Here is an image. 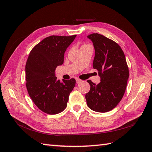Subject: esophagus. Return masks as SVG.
Wrapping results in <instances>:
<instances>
[{
	"label": "esophagus",
	"instance_id": "34e87169",
	"mask_svg": "<svg viewBox=\"0 0 152 152\" xmlns=\"http://www.w3.org/2000/svg\"><path fill=\"white\" fill-rule=\"evenodd\" d=\"M76 83H80V82H82V80H80V79H78V78H77V79L76 80Z\"/></svg>",
	"mask_w": 152,
	"mask_h": 152
}]
</instances>
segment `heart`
I'll return each instance as SVG.
<instances>
[{
  "mask_svg": "<svg viewBox=\"0 0 152 152\" xmlns=\"http://www.w3.org/2000/svg\"><path fill=\"white\" fill-rule=\"evenodd\" d=\"M87 46V44H83V46Z\"/></svg>",
  "mask_w": 152,
  "mask_h": 152,
  "instance_id": "obj_1",
  "label": "heart"
}]
</instances>
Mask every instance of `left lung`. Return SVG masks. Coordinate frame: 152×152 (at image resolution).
I'll use <instances>...</instances> for the list:
<instances>
[{
  "instance_id": "8db88e82",
  "label": "left lung",
  "mask_w": 152,
  "mask_h": 152,
  "mask_svg": "<svg viewBox=\"0 0 152 152\" xmlns=\"http://www.w3.org/2000/svg\"><path fill=\"white\" fill-rule=\"evenodd\" d=\"M88 38L94 46L93 69L98 70L101 82L96 85L88 80L89 91L86 99L88 107L98 112L114 109L124 96L129 75L125 54L121 47L102 34L93 33Z\"/></svg>"
}]
</instances>
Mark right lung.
Instances as JSON below:
<instances>
[{
    "label": "right lung",
    "mask_w": 152,
    "mask_h": 152,
    "mask_svg": "<svg viewBox=\"0 0 152 152\" xmlns=\"http://www.w3.org/2000/svg\"><path fill=\"white\" fill-rule=\"evenodd\" d=\"M76 37L53 35L46 37L28 55L25 65L27 91L34 104L46 114L63 112L75 86V79L61 82L55 71L57 66L63 64L64 52Z\"/></svg>",
    "instance_id": "obj_1"
}]
</instances>
